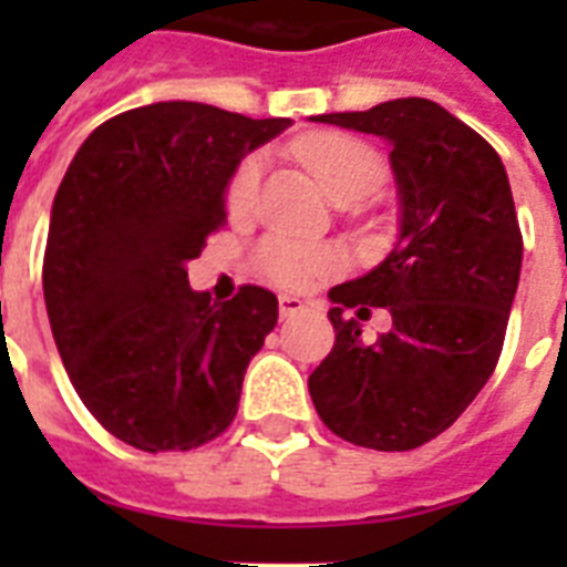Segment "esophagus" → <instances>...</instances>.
Masks as SVG:
<instances>
[{"label":"esophagus","mask_w":567,"mask_h":567,"mask_svg":"<svg viewBox=\"0 0 567 567\" xmlns=\"http://www.w3.org/2000/svg\"><path fill=\"white\" fill-rule=\"evenodd\" d=\"M309 306L300 300V297H293V293H282L279 297V315L282 318H293V315H300V311H306Z\"/></svg>","instance_id":"obj_1"}]
</instances>
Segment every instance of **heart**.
I'll list each match as a JSON object with an SVG mask.
<instances>
[{"label":"heart","instance_id":"1","mask_svg":"<svg viewBox=\"0 0 567 567\" xmlns=\"http://www.w3.org/2000/svg\"><path fill=\"white\" fill-rule=\"evenodd\" d=\"M300 162L315 173L320 188L332 199H359L373 188L382 176V162L373 146H368L359 137L350 135H311L297 144ZM258 179H261V155H249L231 173L229 188H226V203L235 214L247 212L256 196ZM256 270L279 285L297 288L309 282L311 276L327 274L336 267V252L315 244L285 238V235H270L256 247Z\"/></svg>","mask_w":567,"mask_h":567}]
</instances>
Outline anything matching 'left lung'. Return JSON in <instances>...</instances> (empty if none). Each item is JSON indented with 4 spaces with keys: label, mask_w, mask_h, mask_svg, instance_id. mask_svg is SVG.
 I'll use <instances>...</instances> for the list:
<instances>
[{
    "label": "left lung",
    "mask_w": 567,
    "mask_h": 567,
    "mask_svg": "<svg viewBox=\"0 0 567 567\" xmlns=\"http://www.w3.org/2000/svg\"><path fill=\"white\" fill-rule=\"evenodd\" d=\"M311 120L388 141L400 199L391 252L329 291L336 347L309 377L311 403L350 444L414 450L465 412L501 359L524 256L509 176L485 137L421 96ZM368 305L392 315L373 346L354 320Z\"/></svg>",
    "instance_id": "obj_1"
}]
</instances>
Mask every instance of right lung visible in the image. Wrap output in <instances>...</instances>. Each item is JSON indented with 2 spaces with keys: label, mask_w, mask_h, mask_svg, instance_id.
<instances>
[{
  "label": "right lung",
  "mask_w": 567,
  "mask_h": 567,
  "mask_svg": "<svg viewBox=\"0 0 567 567\" xmlns=\"http://www.w3.org/2000/svg\"><path fill=\"white\" fill-rule=\"evenodd\" d=\"M288 126L153 102L102 123L66 167L43 256L49 327L82 403L132 447H199L238 412L279 300L244 285L214 302L188 261L226 220L231 173Z\"/></svg>",
  "instance_id": "add662e5"
}]
</instances>
